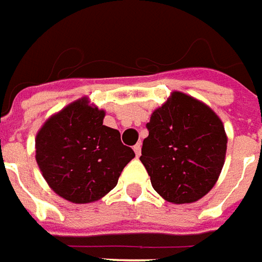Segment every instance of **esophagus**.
I'll return each instance as SVG.
<instances>
[{
	"label": "esophagus",
	"mask_w": 262,
	"mask_h": 262,
	"mask_svg": "<svg viewBox=\"0 0 262 262\" xmlns=\"http://www.w3.org/2000/svg\"><path fill=\"white\" fill-rule=\"evenodd\" d=\"M134 152L137 157H140L141 155V142H138V144H135L134 145Z\"/></svg>",
	"instance_id": "obj_1"
}]
</instances>
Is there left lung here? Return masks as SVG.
Returning <instances> with one entry per match:
<instances>
[{"label":"left lung","mask_w":262,"mask_h":262,"mask_svg":"<svg viewBox=\"0 0 262 262\" xmlns=\"http://www.w3.org/2000/svg\"><path fill=\"white\" fill-rule=\"evenodd\" d=\"M141 162L152 187L176 205L202 199L223 169L227 135L209 105L185 93L173 92L146 124Z\"/></svg>","instance_id":"obj_1"}]
</instances>
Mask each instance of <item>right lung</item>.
Wrapping results in <instances>:
<instances>
[{
  "mask_svg": "<svg viewBox=\"0 0 262 262\" xmlns=\"http://www.w3.org/2000/svg\"><path fill=\"white\" fill-rule=\"evenodd\" d=\"M105 113L83 97L46 120L36 134V162L48 185L72 203H92L114 189L134 151L103 125Z\"/></svg>",
  "mask_w": 262,
  "mask_h": 262,
  "instance_id": "right-lung-1",
  "label": "right lung"
}]
</instances>
